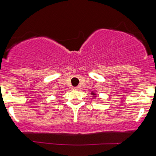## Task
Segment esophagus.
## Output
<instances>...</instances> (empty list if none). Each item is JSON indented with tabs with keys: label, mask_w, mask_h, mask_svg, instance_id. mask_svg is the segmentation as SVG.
Masks as SVG:
<instances>
[{
	"label": "esophagus",
	"mask_w": 156,
	"mask_h": 156,
	"mask_svg": "<svg viewBox=\"0 0 156 156\" xmlns=\"http://www.w3.org/2000/svg\"><path fill=\"white\" fill-rule=\"evenodd\" d=\"M75 89V90H78V89H79V87H74V88H73Z\"/></svg>",
	"instance_id": "1"
}]
</instances>
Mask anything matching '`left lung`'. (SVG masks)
Listing matches in <instances>:
<instances>
[{"mask_svg": "<svg viewBox=\"0 0 156 156\" xmlns=\"http://www.w3.org/2000/svg\"><path fill=\"white\" fill-rule=\"evenodd\" d=\"M91 94H92L93 98H96V96H97V94H96L95 92H91Z\"/></svg>", "mask_w": 156, "mask_h": 156, "instance_id": "1", "label": "left lung"}]
</instances>
